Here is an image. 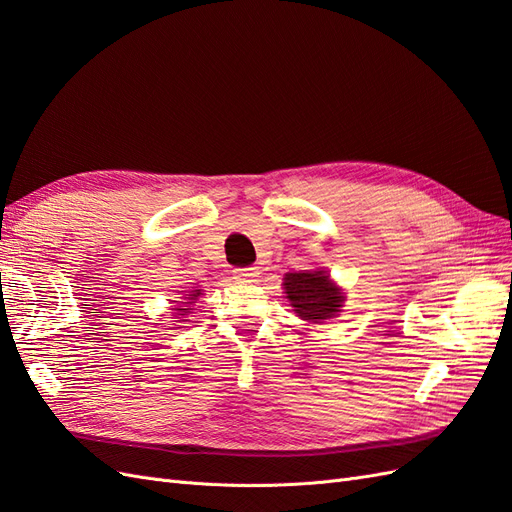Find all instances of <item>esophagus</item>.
I'll return each mask as SVG.
<instances>
[{
	"label": "esophagus",
	"instance_id": "esophagus-1",
	"mask_svg": "<svg viewBox=\"0 0 512 512\" xmlns=\"http://www.w3.org/2000/svg\"><path fill=\"white\" fill-rule=\"evenodd\" d=\"M253 276H257V268H253V266L233 268V279H238V281H251Z\"/></svg>",
	"mask_w": 512,
	"mask_h": 512
}]
</instances>
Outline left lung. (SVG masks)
Wrapping results in <instances>:
<instances>
[{
    "label": "left lung",
    "mask_w": 512,
    "mask_h": 512,
    "mask_svg": "<svg viewBox=\"0 0 512 512\" xmlns=\"http://www.w3.org/2000/svg\"><path fill=\"white\" fill-rule=\"evenodd\" d=\"M285 289L287 298L291 300L296 313L302 319L321 321L328 319L334 313H339L343 294L341 289L332 285L328 274L324 270L315 272H296L285 276Z\"/></svg>",
    "instance_id": "1"
}]
</instances>
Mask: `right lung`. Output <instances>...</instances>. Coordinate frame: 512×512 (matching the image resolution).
<instances>
[{
  "instance_id": "1",
  "label": "right lung",
  "mask_w": 512,
  "mask_h": 512,
  "mask_svg": "<svg viewBox=\"0 0 512 512\" xmlns=\"http://www.w3.org/2000/svg\"><path fill=\"white\" fill-rule=\"evenodd\" d=\"M199 294H201V289H195V291H191V300H197L199 298ZM180 313L178 315H184V313H188V309H178Z\"/></svg>"
}]
</instances>
